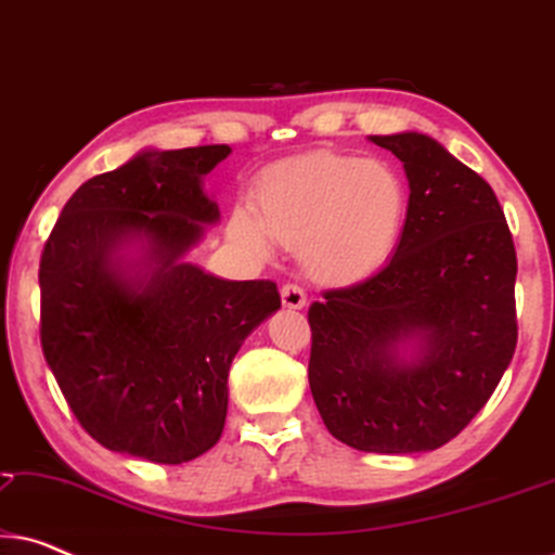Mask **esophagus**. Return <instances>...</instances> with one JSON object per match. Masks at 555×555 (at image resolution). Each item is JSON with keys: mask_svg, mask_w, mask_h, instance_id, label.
Returning <instances> with one entry per match:
<instances>
[{"mask_svg": "<svg viewBox=\"0 0 555 555\" xmlns=\"http://www.w3.org/2000/svg\"><path fill=\"white\" fill-rule=\"evenodd\" d=\"M280 298H283V306L291 308V310L306 308V302H308L306 291H302L300 285H293V283L280 287Z\"/></svg>", "mask_w": 555, "mask_h": 555, "instance_id": "34e87169", "label": "esophagus"}]
</instances>
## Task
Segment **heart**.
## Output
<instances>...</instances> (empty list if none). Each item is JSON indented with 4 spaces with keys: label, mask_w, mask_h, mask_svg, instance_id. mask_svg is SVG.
<instances>
[{
    "label": "heart",
    "mask_w": 555,
    "mask_h": 555,
    "mask_svg": "<svg viewBox=\"0 0 555 555\" xmlns=\"http://www.w3.org/2000/svg\"><path fill=\"white\" fill-rule=\"evenodd\" d=\"M406 211L409 189L393 166L318 151L264 171L253 186V215L234 211L230 234L260 257L275 240L298 249L313 278L351 283L389 260Z\"/></svg>",
    "instance_id": "heart-1"
}]
</instances>
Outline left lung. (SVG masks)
<instances>
[{"label": "left lung", "mask_w": 555, "mask_h": 555, "mask_svg": "<svg viewBox=\"0 0 555 555\" xmlns=\"http://www.w3.org/2000/svg\"><path fill=\"white\" fill-rule=\"evenodd\" d=\"M369 141L404 164V232L376 275L310 306L308 382L344 444L429 452L473 422L513 359L518 260L495 192L442 143Z\"/></svg>", "instance_id": "8db88e82"}]
</instances>
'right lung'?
I'll use <instances>...</instances> for the list:
<instances>
[{
  "instance_id": "1",
  "label": "right lung",
  "mask_w": 555,
  "mask_h": 555,
  "mask_svg": "<svg viewBox=\"0 0 555 555\" xmlns=\"http://www.w3.org/2000/svg\"><path fill=\"white\" fill-rule=\"evenodd\" d=\"M230 154L143 149L88 179L44 242V361L105 450L158 465L211 450L232 359L280 308L270 280H224L186 262L219 222L204 177Z\"/></svg>"
}]
</instances>
